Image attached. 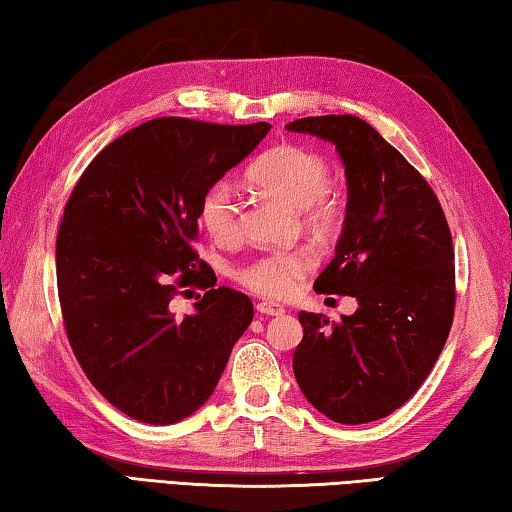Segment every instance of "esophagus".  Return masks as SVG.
Wrapping results in <instances>:
<instances>
[{"label": "esophagus", "instance_id": "obj_1", "mask_svg": "<svg viewBox=\"0 0 512 512\" xmlns=\"http://www.w3.org/2000/svg\"><path fill=\"white\" fill-rule=\"evenodd\" d=\"M256 312L263 314V316H283L285 314V307L283 305H276V303H258L256 305Z\"/></svg>", "mask_w": 512, "mask_h": 512}]
</instances>
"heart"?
Here are the masks:
<instances>
[{"label":"heart","mask_w":512,"mask_h":512,"mask_svg":"<svg viewBox=\"0 0 512 512\" xmlns=\"http://www.w3.org/2000/svg\"><path fill=\"white\" fill-rule=\"evenodd\" d=\"M252 185L269 198L298 209L314 231H330L341 223L343 198L327 180V162L301 144H276L247 171ZM200 223L216 243H231L240 234L238 202L225 182L211 185L200 200ZM310 249H287L254 258L236 272L238 281L267 298H287L314 267Z\"/></svg>","instance_id":"b5f03b06"}]
</instances>
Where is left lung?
Instances as JSON below:
<instances>
[{
	"instance_id": "left-lung-1",
	"label": "left lung",
	"mask_w": 512,
	"mask_h": 512,
	"mask_svg": "<svg viewBox=\"0 0 512 512\" xmlns=\"http://www.w3.org/2000/svg\"><path fill=\"white\" fill-rule=\"evenodd\" d=\"M287 131L332 142L345 167L347 207L318 294L354 296L359 310L330 323L301 312L294 376L327 419L359 426L401 408L421 388L455 316V249L435 196L401 153L356 115H318Z\"/></svg>"
}]
</instances>
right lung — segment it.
I'll return each mask as SVG.
<instances>
[{"label": "right lung", "instance_id": "obj_1", "mask_svg": "<svg viewBox=\"0 0 512 512\" xmlns=\"http://www.w3.org/2000/svg\"><path fill=\"white\" fill-rule=\"evenodd\" d=\"M272 124L156 118L113 140L77 180L55 265L75 359L131 419L169 426L194 414L254 318L249 296L209 283L194 245L205 191ZM211 286L197 312L168 310L178 286Z\"/></svg>", "mask_w": 512, "mask_h": 512}]
</instances>
